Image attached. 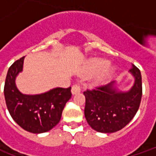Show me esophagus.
Masks as SVG:
<instances>
[{"instance_id":"obj_1","label":"esophagus","mask_w":156,"mask_h":156,"mask_svg":"<svg viewBox=\"0 0 156 156\" xmlns=\"http://www.w3.org/2000/svg\"><path fill=\"white\" fill-rule=\"evenodd\" d=\"M80 91H81V86L78 83H75V84L73 85V87H72V94H73L79 93Z\"/></svg>"}]
</instances>
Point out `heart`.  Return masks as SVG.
Segmentation results:
<instances>
[{"instance_id":"b5f03b06","label":"heart","mask_w":156,"mask_h":156,"mask_svg":"<svg viewBox=\"0 0 156 156\" xmlns=\"http://www.w3.org/2000/svg\"><path fill=\"white\" fill-rule=\"evenodd\" d=\"M109 64V62L106 60H103V59H97L93 61L89 65L88 68V73L90 74H94V73H98L99 72L103 71L104 69L107 68Z\"/></svg>"}]
</instances>
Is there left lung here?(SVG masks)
Listing matches in <instances>:
<instances>
[{
	"label": "left lung",
	"instance_id": "obj_1",
	"mask_svg": "<svg viewBox=\"0 0 156 156\" xmlns=\"http://www.w3.org/2000/svg\"><path fill=\"white\" fill-rule=\"evenodd\" d=\"M129 72L135 78L129 91H118L114 87L115 82H111L83 92L85 118L94 130L101 133L120 130L137 113L142 97V78L140 69L134 65Z\"/></svg>",
	"mask_w": 156,
	"mask_h": 156
}]
</instances>
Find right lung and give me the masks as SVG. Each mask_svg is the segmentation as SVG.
<instances>
[{
    "label": "right lung",
    "instance_id": "1",
    "mask_svg": "<svg viewBox=\"0 0 156 156\" xmlns=\"http://www.w3.org/2000/svg\"><path fill=\"white\" fill-rule=\"evenodd\" d=\"M24 57L9 68L4 95L5 104L12 118L25 130L40 134L49 131L61 119L66 103L72 97L71 87L57 88L37 95L23 94L19 91L15 79L22 72Z\"/></svg>",
    "mask_w": 156,
    "mask_h": 156
}]
</instances>
